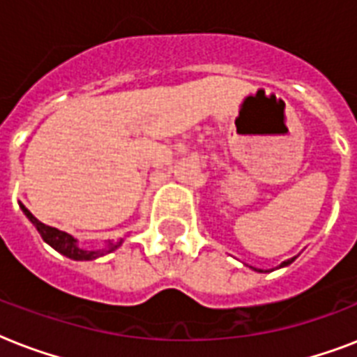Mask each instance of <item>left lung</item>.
I'll list each match as a JSON object with an SVG mask.
<instances>
[{"instance_id": "1", "label": "left lung", "mask_w": 357, "mask_h": 357, "mask_svg": "<svg viewBox=\"0 0 357 357\" xmlns=\"http://www.w3.org/2000/svg\"><path fill=\"white\" fill-rule=\"evenodd\" d=\"M294 259H296V257H293V259H287V261H283L282 265H280V268H282V266H289V265H291V263H293ZM250 268H254V266H250ZM254 271H255V272H266V271H261V268H254Z\"/></svg>"}]
</instances>
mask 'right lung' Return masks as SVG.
Instances as JSON below:
<instances>
[{
	"label": "right lung",
	"mask_w": 357,
	"mask_h": 357,
	"mask_svg": "<svg viewBox=\"0 0 357 357\" xmlns=\"http://www.w3.org/2000/svg\"><path fill=\"white\" fill-rule=\"evenodd\" d=\"M20 209L24 211V215L29 218V222L33 224L36 228V231L40 234V237L44 238V243H47L52 246L53 250H57L59 254L66 255L70 259L74 261H92L98 259V257H102V255H107L111 252H114L116 248H120L123 243V238H119V241H105L102 248L96 250H86L81 248L79 243H77V238L72 237L66 231H61L57 228H52V226H46L44 222H40L38 218L33 215V213L24 206V204H20Z\"/></svg>",
	"instance_id": "1"
}]
</instances>
